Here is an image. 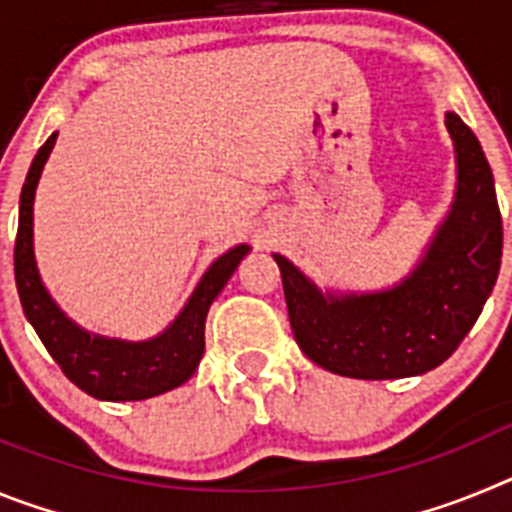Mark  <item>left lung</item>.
Wrapping results in <instances>:
<instances>
[{"mask_svg": "<svg viewBox=\"0 0 512 512\" xmlns=\"http://www.w3.org/2000/svg\"><path fill=\"white\" fill-rule=\"evenodd\" d=\"M456 146L459 187L418 269L374 295H323L284 256V300L297 346L341 377L400 379L436 369L464 341L500 274L503 217L495 179L477 135L446 115Z\"/></svg>", "mask_w": 512, "mask_h": 512, "instance_id": "obj_1", "label": "left lung"}]
</instances>
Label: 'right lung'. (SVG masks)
I'll list each match as a JSON object with an SVG mask.
<instances>
[{
	"mask_svg": "<svg viewBox=\"0 0 512 512\" xmlns=\"http://www.w3.org/2000/svg\"><path fill=\"white\" fill-rule=\"evenodd\" d=\"M56 133L40 146L27 171L20 194V223L15 241V282L22 310L35 328L48 354L61 372L81 392L97 400L125 402L169 392L187 382L205 354V318L212 300L228 284L233 271L248 253V246H235L207 269L182 315L151 341L128 343L117 338L89 336L76 328L56 307L35 269L33 256V200L40 171L51 156Z\"/></svg>",
	"mask_w": 512,
	"mask_h": 512,
	"instance_id": "add662e5",
	"label": "right lung"
}]
</instances>
